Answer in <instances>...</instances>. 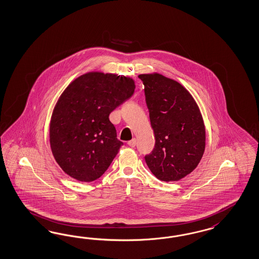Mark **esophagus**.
I'll list each match as a JSON object with an SVG mask.
<instances>
[{"mask_svg":"<svg viewBox=\"0 0 259 259\" xmlns=\"http://www.w3.org/2000/svg\"><path fill=\"white\" fill-rule=\"evenodd\" d=\"M127 145H128L130 147H132V148H134V147L136 146V139H135V138H134L133 140L128 141V142H127Z\"/></svg>","mask_w":259,"mask_h":259,"instance_id":"obj_1","label":"esophagus"}]
</instances>
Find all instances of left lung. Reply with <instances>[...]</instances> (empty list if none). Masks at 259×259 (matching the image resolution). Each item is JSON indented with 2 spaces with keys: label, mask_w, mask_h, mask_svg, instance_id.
<instances>
[{
  "label": "left lung",
  "mask_w": 259,
  "mask_h": 259,
  "mask_svg": "<svg viewBox=\"0 0 259 259\" xmlns=\"http://www.w3.org/2000/svg\"><path fill=\"white\" fill-rule=\"evenodd\" d=\"M145 87L155 145L145 156L161 181H178L197 167L205 150L206 132L196 102L182 84L158 73L138 76Z\"/></svg>",
  "instance_id": "obj_1"
}]
</instances>
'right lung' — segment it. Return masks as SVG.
Returning <instances> with one entry per match:
<instances>
[{
  "instance_id": "add662e5",
  "label": "right lung",
  "mask_w": 259,
  "mask_h": 259,
  "mask_svg": "<svg viewBox=\"0 0 259 259\" xmlns=\"http://www.w3.org/2000/svg\"><path fill=\"white\" fill-rule=\"evenodd\" d=\"M125 76L90 72L60 96L50 125V148L59 166L72 178L92 182L103 176L123 142L109 113L134 94Z\"/></svg>"
}]
</instances>
